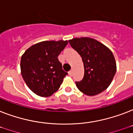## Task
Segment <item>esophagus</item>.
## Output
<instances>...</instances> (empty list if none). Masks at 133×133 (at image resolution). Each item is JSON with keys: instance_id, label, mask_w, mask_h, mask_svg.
Returning <instances> with one entry per match:
<instances>
[{"instance_id": "1", "label": "esophagus", "mask_w": 133, "mask_h": 133, "mask_svg": "<svg viewBox=\"0 0 133 133\" xmlns=\"http://www.w3.org/2000/svg\"><path fill=\"white\" fill-rule=\"evenodd\" d=\"M68 74H69V75H70V76H72V70L69 71Z\"/></svg>"}]
</instances>
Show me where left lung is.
I'll list each match as a JSON object with an SVG mask.
<instances>
[{"label":"left lung","mask_w":133,"mask_h":133,"mask_svg":"<svg viewBox=\"0 0 133 133\" xmlns=\"http://www.w3.org/2000/svg\"><path fill=\"white\" fill-rule=\"evenodd\" d=\"M69 43L81 56L84 66L83 79L75 82L78 89L88 96L107 89L117 70L115 59L109 48L88 37L72 38Z\"/></svg>","instance_id":"1"}]
</instances>
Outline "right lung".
<instances>
[{"label": "right lung", "instance_id": "obj_1", "mask_svg": "<svg viewBox=\"0 0 133 133\" xmlns=\"http://www.w3.org/2000/svg\"><path fill=\"white\" fill-rule=\"evenodd\" d=\"M68 41H46L31 46L21 56L22 77L29 88L40 97H48L58 90L68 73L58 56Z\"/></svg>", "mask_w": 133, "mask_h": 133}]
</instances>
